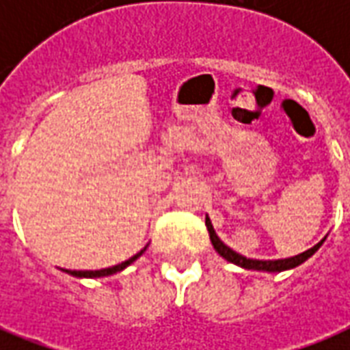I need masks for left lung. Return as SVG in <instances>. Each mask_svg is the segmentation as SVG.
I'll return each mask as SVG.
<instances>
[{
  "label": "left lung",
  "mask_w": 350,
  "mask_h": 350,
  "mask_svg": "<svg viewBox=\"0 0 350 350\" xmlns=\"http://www.w3.org/2000/svg\"><path fill=\"white\" fill-rule=\"evenodd\" d=\"M206 228H208V232H210V240H212L213 247L215 251L219 253L221 257L227 258L228 262L232 264H238V266H242L245 270H262V271H283V270H291V268H296V266H300L301 262H306L313 253H315L321 245H323L324 240L313 245L311 250L304 251L300 255H296V257H291V258H279V260H257V258H247L240 255V253H236L232 251L228 245L221 242L219 236L215 234V230L212 227V221L206 217Z\"/></svg>",
  "instance_id": "obj_1"
}]
</instances>
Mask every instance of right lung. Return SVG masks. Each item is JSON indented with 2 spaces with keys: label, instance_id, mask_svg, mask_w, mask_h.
Segmentation results:
<instances>
[{
  "label": "right lung",
  "instance_id": "1",
  "mask_svg": "<svg viewBox=\"0 0 350 350\" xmlns=\"http://www.w3.org/2000/svg\"><path fill=\"white\" fill-rule=\"evenodd\" d=\"M146 251V247L142 251H138L137 255H133V257L129 258V260H125V262L122 264H116V266H112V268H105V270H86V271H82V270H65L67 273H71V275H77V278H103V275H112V273H116V271H122L123 268H127L131 262H135L142 253Z\"/></svg>",
  "mask_w": 350,
  "mask_h": 350
}]
</instances>
